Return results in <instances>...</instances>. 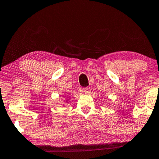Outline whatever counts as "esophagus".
I'll return each mask as SVG.
<instances>
[{
    "instance_id": "obj_1",
    "label": "esophagus",
    "mask_w": 159,
    "mask_h": 159,
    "mask_svg": "<svg viewBox=\"0 0 159 159\" xmlns=\"http://www.w3.org/2000/svg\"><path fill=\"white\" fill-rule=\"evenodd\" d=\"M83 91L85 92V93H89L90 92V89L89 88H85V89H83Z\"/></svg>"
}]
</instances>
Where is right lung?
<instances>
[{"label":"right lung","instance_id":"1","mask_svg":"<svg viewBox=\"0 0 159 159\" xmlns=\"http://www.w3.org/2000/svg\"><path fill=\"white\" fill-rule=\"evenodd\" d=\"M69 99H70V97H67V98H66V102H68V100H69Z\"/></svg>","mask_w":159,"mask_h":159}]
</instances>
